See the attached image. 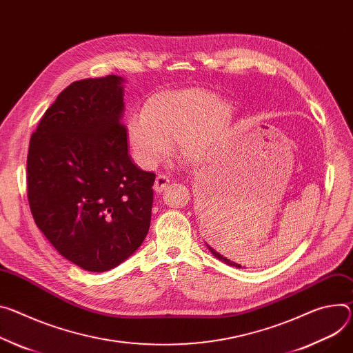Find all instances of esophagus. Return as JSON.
Wrapping results in <instances>:
<instances>
[{"instance_id": "esophagus-1", "label": "esophagus", "mask_w": 353, "mask_h": 353, "mask_svg": "<svg viewBox=\"0 0 353 353\" xmlns=\"http://www.w3.org/2000/svg\"><path fill=\"white\" fill-rule=\"evenodd\" d=\"M169 183H170V179L166 174H163V173L162 174H157V177L154 180L153 188H154L156 193H162L165 188H168Z\"/></svg>"}]
</instances>
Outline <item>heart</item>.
<instances>
[{"instance_id":"heart-1","label":"heart","mask_w":353,"mask_h":353,"mask_svg":"<svg viewBox=\"0 0 353 353\" xmlns=\"http://www.w3.org/2000/svg\"><path fill=\"white\" fill-rule=\"evenodd\" d=\"M232 115L228 103L203 88L159 92L128 121V141L143 168L162 162L176 142L184 157L205 162L225 139Z\"/></svg>"}]
</instances>
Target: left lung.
<instances>
[{
  "label": "left lung",
  "mask_w": 353,
  "mask_h": 353,
  "mask_svg": "<svg viewBox=\"0 0 353 353\" xmlns=\"http://www.w3.org/2000/svg\"><path fill=\"white\" fill-rule=\"evenodd\" d=\"M207 246H208L210 252H211V253H212V254L215 256V258H218V259H219V261H222L223 263H227V265H230V266H234V268H239V269L242 268L241 265H238V263H235V262H231L230 259H227V258H225V256H222V254H221L219 252H216V250H215V249H214L212 246H210V245H207Z\"/></svg>",
  "instance_id": "left-lung-1"
}]
</instances>
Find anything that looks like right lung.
I'll list each match as a JSON object with an SVG mask.
<instances>
[{
	"label": "right lung",
	"mask_w": 353,
	"mask_h": 353,
	"mask_svg": "<svg viewBox=\"0 0 353 353\" xmlns=\"http://www.w3.org/2000/svg\"><path fill=\"white\" fill-rule=\"evenodd\" d=\"M123 79H84L63 90L29 141L28 201L53 248L87 272H107L142 245L154 173L128 154Z\"/></svg>",
	"instance_id": "add662e5"
}]
</instances>
